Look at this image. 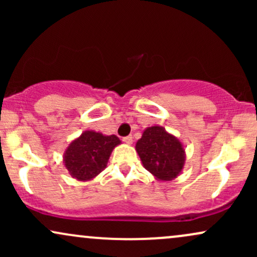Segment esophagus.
<instances>
[{
  "mask_svg": "<svg viewBox=\"0 0 257 257\" xmlns=\"http://www.w3.org/2000/svg\"><path fill=\"white\" fill-rule=\"evenodd\" d=\"M123 141H124L125 144H128V145H131V144H133V137L132 135H128V137L123 138Z\"/></svg>",
  "mask_w": 257,
  "mask_h": 257,
  "instance_id": "esophagus-1",
  "label": "esophagus"
}]
</instances>
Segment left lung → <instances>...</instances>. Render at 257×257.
Here are the masks:
<instances>
[{
	"mask_svg": "<svg viewBox=\"0 0 257 257\" xmlns=\"http://www.w3.org/2000/svg\"><path fill=\"white\" fill-rule=\"evenodd\" d=\"M135 150L144 168L158 181H172L184 169L185 147L175 135L168 133L163 126L146 128L138 140Z\"/></svg>",
	"mask_w": 257,
	"mask_h": 257,
	"instance_id": "8db88e82",
	"label": "left lung"
}]
</instances>
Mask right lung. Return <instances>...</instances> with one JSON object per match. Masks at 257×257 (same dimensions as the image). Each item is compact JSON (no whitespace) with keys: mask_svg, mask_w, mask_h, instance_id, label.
<instances>
[{"mask_svg":"<svg viewBox=\"0 0 257 257\" xmlns=\"http://www.w3.org/2000/svg\"><path fill=\"white\" fill-rule=\"evenodd\" d=\"M120 143L116 135L85 131L66 147L63 163L73 179L89 181L107 167L112 151Z\"/></svg>","mask_w":257,"mask_h":257,"instance_id":"add662e5","label":"right lung"}]
</instances>
